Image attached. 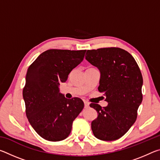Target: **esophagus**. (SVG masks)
I'll return each instance as SVG.
<instances>
[{
  "instance_id": "esophagus-1",
  "label": "esophagus",
  "mask_w": 160,
  "mask_h": 160,
  "mask_svg": "<svg viewBox=\"0 0 160 160\" xmlns=\"http://www.w3.org/2000/svg\"><path fill=\"white\" fill-rule=\"evenodd\" d=\"M84 103H85V107L88 108L89 105H90V103H89L88 102H87V101H85V102H84Z\"/></svg>"
}]
</instances>
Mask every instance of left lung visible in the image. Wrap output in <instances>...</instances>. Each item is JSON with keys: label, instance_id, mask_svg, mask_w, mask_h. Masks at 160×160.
Returning <instances> with one entry per match:
<instances>
[{"label": "left lung", "instance_id": "obj_1", "mask_svg": "<svg viewBox=\"0 0 160 160\" xmlns=\"http://www.w3.org/2000/svg\"><path fill=\"white\" fill-rule=\"evenodd\" d=\"M86 55V60L99 70L98 90L108 102L105 107L95 103L90 104L98 113L92 122L93 134L105 141L118 140L135 122L142 101L140 68L131 54L120 48L88 50Z\"/></svg>", "mask_w": 160, "mask_h": 160}]
</instances>
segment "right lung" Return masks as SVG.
Here are the masks:
<instances>
[{
    "mask_svg": "<svg viewBox=\"0 0 160 160\" xmlns=\"http://www.w3.org/2000/svg\"><path fill=\"white\" fill-rule=\"evenodd\" d=\"M85 52L49 49L40 54L28 68L22 91L26 115L35 131L48 141L68 138L72 122L83 109L82 100L66 98L59 92V85L83 61Z\"/></svg>",
    "mask_w": 160,
    "mask_h": 160,
    "instance_id": "add662e5",
    "label": "right lung"
}]
</instances>
